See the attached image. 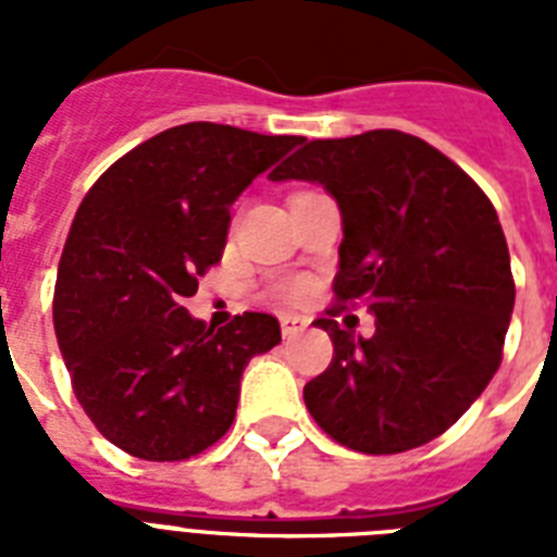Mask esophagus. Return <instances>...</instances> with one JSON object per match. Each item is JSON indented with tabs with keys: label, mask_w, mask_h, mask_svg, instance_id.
<instances>
[{
	"label": "esophagus",
	"mask_w": 557,
	"mask_h": 557,
	"mask_svg": "<svg viewBox=\"0 0 557 557\" xmlns=\"http://www.w3.org/2000/svg\"><path fill=\"white\" fill-rule=\"evenodd\" d=\"M306 326H309V321H306V318H300V314H283V318H280L283 338H297V335H300Z\"/></svg>",
	"instance_id": "34e87169"
}]
</instances>
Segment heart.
<instances>
[{"mask_svg": "<svg viewBox=\"0 0 557 557\" xmlns=\"http://www.w3.org/2000/svg\"><path fill=\"white\" fill-rule=\"evenodd\" d=\"M277 295L283 297V300H288V304H295V300H300V297L306 295V286L304 283H283V286L277 288Z\"/></svg>", "mask_w": 557, "mask_h": 557, "instance_id": "obj_1", "label": "heart"}]
</instances>
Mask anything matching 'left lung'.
<instances>
[{"instance_id":"1","label":"left lung","mask_w":557,"mask_h":557,"mask_svg":"<svg viewBox=\"0 0 557 557\" xmlns=\"http://www.w3.org/2000/svg\"><path fill=\"white\" fill-rule=\"evenodd\" d=\"M318 182L344 219L332 364L304 387L309 413L361 454H401L445 433L503 361L515 309L509 245L497 210L466 170L416 135L372 129L306 141L271 182ZM364 302L376 335L334 318Z\"/></svg>"}]
</instances>
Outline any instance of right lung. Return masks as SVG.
<instances>
[{
	"label": "right lung",
	"mask_w": 557,
	"mask_h": 557,
	"mask_svg": "<svg viewBox=\"0 0 557 557\" xmlns=\"http://www.w3.org/2000/svg\"><path fill=\"white\" fill-rule=\"evenodd\" d=\"M300 135L182 124L112 164L91 185L65 239L54 332L95 428L126 454L182 462L227 433L239 379L280 344L265 312L213 330L187 297L225 251L231 205Z\"/></svg>",
	"instance_id": "obj_1"
}]
</instances>
